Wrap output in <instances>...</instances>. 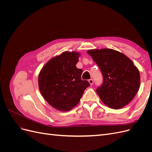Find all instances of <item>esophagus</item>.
<instances>
[{"instance_id":"obj_1","label":"esophagus","mask_w":152,"mask_h":152,"mask_svg":"<svg viewBox=\"0 0 152 152\" xmlns=\"http://www.w3.org/2000/svg\"><path fill=\"white\" fill-rule=\"evenodd\" d=\"M89 84L91 85H93V83H94V80H93V79H89Z\"/></svg>"}]
</instances>
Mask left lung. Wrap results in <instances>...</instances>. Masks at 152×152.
I'll return each mask as SVG.
<instances>
[{
	"mask_svg": "<svg viewBox=\"0 0 152 152\" xmlns=\"http://www.w3.org/2000/svg\"><path fill=\"white\" fill-rule=\"evenodd\" d=\"M87 53L102 73L103 82L96 93L103 103L110 108L120 109L131 102L140 85V72L133 62L112 49H91Z\"/></svg>",
	"mask_w": 152,
	"mask_h": 152,
	"instance_id": "8db88e82",
	"label": "left lung"
}]
</instances>
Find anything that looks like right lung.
<instances>
[{
  "mask_svg": "<svg viewBox=\"0 0 152 152\" xmlns=\"http://www.w3.org/2000/svg\"><path fill=\"white\" fill-rule=\"evenodd\" d=\"M80 53L65 51L45 64L39 75L40 93L47 102L59 111L67 112L79 103L90 86L82 80V69L76 67Z\"/></svg>",
  "mask_w": 152,
  "mask_h": 152,
  "instance_id": "obj_1",
  "label": "right lung"
}]
</instances>
